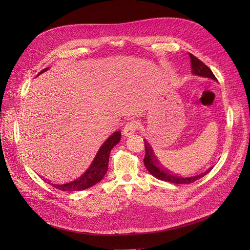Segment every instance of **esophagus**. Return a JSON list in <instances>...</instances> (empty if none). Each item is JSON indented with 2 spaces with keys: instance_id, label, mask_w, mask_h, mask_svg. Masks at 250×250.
<instances>
[{
  "instance_id": "34e87169",
  "label": "esophagus",
  "mask_w": 250,
  "mask_h": 250,
  "mask_svg": "<svg viewBox=\"0 0 250 250\" xmlns=\"http://www.w3.org/2000/svg\"><path fill=\"white\" fill-rule=\"evenodd\" d=\"M137 126H138V125H137L136 122H129V123H127V124L125 125L124 130H123L124 135L126 136V137L132 135V134L134 133V131L136 130Z\"/></svg>"
}]
</instances>
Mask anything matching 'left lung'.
Segmentation results:
<instances>
[{
	"mask_svg": "<svg viewBox=\"0 0 250 250\" xmlns=\"http://www.w3.org/2000/svg\"><path fill=\"white\" fill-rule=\"evenodd\" d=\"M190 58H191L192 73L194 75H197V76H200V77H205V78H209L213 81L218 82L217 78L211 72V70L207 65H205L201 60H199L196 56H194L191 53H190ZM145 147H146V156L144 158V162H145L146 168L147 169V171L152 176H154L155 178H157V179L162 180V181L170 182V183H173V184H190V183H193L196 180L200 179V178L204 177L205 175H207L212 169V167H209L204 173H201L199 175L192 176V177L177 176L175 174H172L170 171H167L166 169L162 168L159 165V162L156 159V157L153 153V150L151 149L150 146L147 144L146 141L145 144Z\"/></svg>",
	"mask_w": 250,
	"mask_h": 250,
	"instance_id": "8db88e82",
	"label": "left lung"
}]
</instances>
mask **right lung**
<instances>
[{"mask_svg":"<svg viewBox=\"0 0 250 250\" xmlns=\"http://www.w3.org/2000/svg\"><path fill=\"white\" fill-rule=\"evenodd\" d=\"M49 67L42 70L38 74V76L45 72V71H47ZM120 140H121L120 130L115 131L109 138H106L105 141L103 144V146L98 150L89 168L80 177H78L77 179L71 182L64 183V184H51L49 182L47 183L50 184L52 187L65 192L82 191L96 185L103 179L106 171H108L111 150L113 149L114 146H116L119 144Z\"/></svg>","mask_w":250,"mask_h":250,"instance_id":"right-lung-1","label":"right lung"}]
</instances>
